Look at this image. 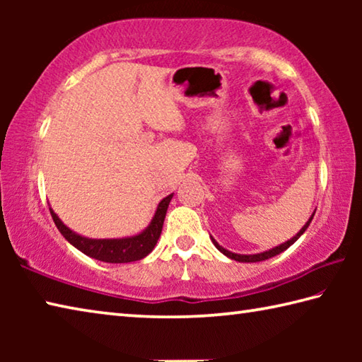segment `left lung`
Returning <instances> with one entry per match:
<instances>
[{
	"label": "left lung",
	"mask_w": 362,
	"mask_h": 362,
	"mask_svg": "<svg viewBox=\"0 0 362 362\" xmlns=\"http://www.w3.org/2000/svg\"><path fill=\"white\" fill-rule=\"evenodd\" d=\"M313 217H315V214H313V216L310 217V220H308V222L305 223L303 228L300 230V231L297 233V235L292 238V240H289V241L284 243V244H281V246H276V247H274V249H269V250H267V252H262V254H254V255H241V254H233V252H230V250H226V249H223L222 246H218V243H217L216 240H214V238H212V243H214V246H216V247L220 250V252L225 254L226 257H230L231 260H236V262H247V263H249V262H262V260L272 259V257H274V255L281 254V252H283V250H286L287 247L292 246V244L296 243V241L298 240V238L303 235V231H305L306 228H308V225L311 223V220H313Z\"/></svg>",
	"instance_id": "1"
}]
</instances>
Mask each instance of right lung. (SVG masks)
<instances>
[{"label":"right lung","mask_w":362,"mask_h":362,"mask_svg":"<svg viewBox=\"0 0 362 362\" xmlns=\"http://www.w3.org/2000/svg\"><path fill=\"white\" fill-rule=\"evenodd\" d=\"M170 199H173V194L166 196V198L159 203L155 217H153L148 228L144 230L137 236L124 238V240H89V238L76 235V233H73L70 228H66V226L60 222L57 214H54L52 209L51 216L54 223H56L65 240L73 244L78 250H81L83 254L107 263H127L144 259V257L148 255L153 247L156 246L159 235H161L164 217H166Z\"/></svg>","instance_id":"right-lung-1"}]
</instances>
